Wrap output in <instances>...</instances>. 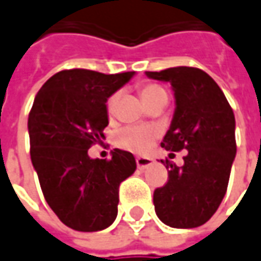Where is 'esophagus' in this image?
Listing matches in <instances>:
<instances>
[{
  "label": "esophagus",
  "mask_w": 261,
  "mask_h": 261,
  "mask_svg": "<svg viewBox=\"0 0 261 261\" xmlns=\"http://www.w3.org/2000/svg\"><path fill=\"white\" fill-rule=\"evenodd\" d=\"M136 163H137V167L140 168V170H144V168L150 167V166L153 164V160L148 159V157H137V159H136Z\"/></svg>",
  "instance_id": "esophagus-1"
}]
</instances>
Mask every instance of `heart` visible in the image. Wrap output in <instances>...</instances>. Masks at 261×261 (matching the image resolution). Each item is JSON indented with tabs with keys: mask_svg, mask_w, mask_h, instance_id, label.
Listing matches in <instances>:
<instances>
[{
	"mask_svg": "<svg viewBox=\"0 0 261 261\" xmlns=\"http://www.w3.org/2000/svg\"><path fill=\"white\" fill-rule=\"evenodd\" d=\"M161 90L163 88L160 86L145 84L140 88V94H141V98L145 101ZM117 100H118L117 94L108 97L107 104H106L108 113H113L116 110ZM160 130L154 125H125L116 133V143L127 151L143 154L153 148L154 143L160 137Z\"/></svg>",
	"mask_w": 261,
	"mask_h": 261,
	"instance_id": "b5f03b06",
	"label": "heart"
}]
</instances>
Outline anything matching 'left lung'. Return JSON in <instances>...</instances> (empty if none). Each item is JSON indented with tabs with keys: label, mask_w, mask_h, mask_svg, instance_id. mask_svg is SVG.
<instances>
[{
	"label": "left lung",
	"mask_w": 261,
	"mask_h": 261,
	"mask_svg": "<svg viewBox=\"0 0 261 261\" xmlns=\"http://www.w3.org/2000/svg\"><path fill=\"white\" fill-rule=\"evenodd\" d=\"M145 75L167 81L174 91V116L161 147L189 151L182 167L166 161L168 180L154 191L155 214L170 227L203 226L227 191L237 150L234 113L217 83L200 68L174 67Z\"/></svg>",
	"instance_id": "left-lung-1"
}]
</instances>
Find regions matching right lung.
Segmentation results:
<instances>
[{"mask_svg":"<svg viewBox=\"0 0 261 261\" xmlns=\"http://www.w3.org/2000/svg\"><path fill=\"white\" fill-rule=\"evenodd\" d=\"M133 75L64 70L35 95L28 116L31 161L51 210L77 231H98L114 223L120 182L137 167L134 155L118 148L110 160L88 155L104 138L107 98Z\"/></svg>","mask_w":261,"mask_h":261,"instance_id":"obj_1","label":"right lung"}]
</instances>
